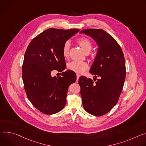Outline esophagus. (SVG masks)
<instances>
[{"label":"esophagus","instance_id":"1","mask_svg":"<svg viewBox=\"0 0 146 146\" xmlns=\"http://www.w3.org/2000/svg\"><path fill=\"white\" fill-rule=\"evenodd\" d=\"M79 77H80V75H78V74H77V75H76V80H77V81L78 80V79H79Z\"/></svg>","mask_w":146,"mask_h":146}]
</instances>
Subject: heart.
<instances>
[{
  "label": "heart",
  "mask_w": 146,
  "mask_h": 146,
  "mask_svg": "<svg viewBox=\"0 0 146 146\" xmlns=\"http://www.w3.org/2000/svg\"><path fill=\"white\" fill-rule=\"evenodd\" d=\"M78 44L81 47L84 52L88 54L92 48V42L86 38H81L77 41ZM70 44L68 42H65L62 47V54L64 58H67L69 55ZM88 64L85 62L72 61L68 64L67 68L69 70L72 71L76 74H81L88 69Z\"/></svg>",
  "instance_id": "1"
}]
</instances>
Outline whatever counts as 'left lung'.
<instances>
[{"instance_id": "obj_1", "label": "left lung", "mask_w": 146, "mask_h": 146, "mask_svg": "<svg viewBox=\"0 0 146 146\" xmlns=\"http://www.w3.org/2000/svg\"><path fill=\"white\" fill-rule=\"evenodd\" d=\"M80 33L92 38L98 45V51L90 69L94 76H80L79 85L83 106L86 111L95 116L108 113L117 103L122 92L126 67L123 52L111 35L101 29H86Z\"/></svg>"}]
</instances>
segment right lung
<instances>
[{
  "label": "right lung",
  "instance_id": "obj_1",
  "mask_svg": "<svg viewBox=\"0 0 146 146\" xmlns=\"http://www.w3.org/2000/svg\"><path fill=\"white\" fill-rule=\"evenodd\" d=\"M79 31L49 28L28 46L22 67L24 89L32 105L44 114H56L63 109L68 87L76 81V75L70 71L62 72L58 77L52 76V73L66 68L62 46Z\"/></svg>",
  "mask_w": 146,
  "mask_h": 146
}]
</instances>
